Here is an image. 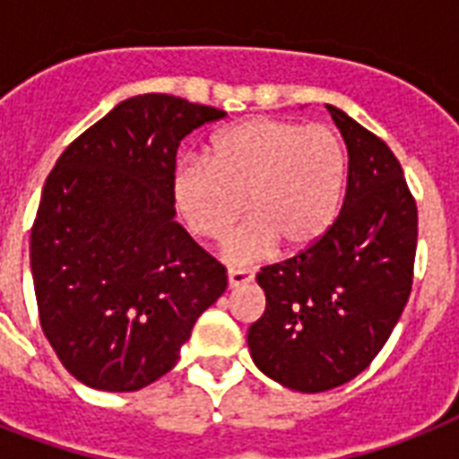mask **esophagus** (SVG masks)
Instances as JSON below:
<instances>
[{
	"label": "esophagus",
	"instance_id": "esophagus-1",
	"mask_svg": "<svg viewBox=\"0 0 459 459\" xmlns=\"http://www.w3.org/2000/svg\"><path fill=\"white\" fill-rule=\"evenodd\" d=\"M252 273L247 269H229V286L238 288L245 286V283H250Z\"/></svg>",
	"mask_w": 459,
	"mask_h": 459
}]
</instances>
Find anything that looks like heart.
Segmentation results:
<instances>
[{"label":"heart","instance_id":"heart-1","mask_svg":"<svg viewBox=\"0 0 459 459\" xmlns=\"http://www.w3.org/2000/svg\"><path fill=\"white\" fill-rule=\"evenodd\" d=\"M345 173V150L331 128L257 117L219 133L209 159H180L173 200L209 240L229 236L247 207L252 219L223 247L230 262L245 264L279 245L305 252L319 243L341 209Z\"/></svg>","mask_w":459,"mask_h":459}]
</instances>
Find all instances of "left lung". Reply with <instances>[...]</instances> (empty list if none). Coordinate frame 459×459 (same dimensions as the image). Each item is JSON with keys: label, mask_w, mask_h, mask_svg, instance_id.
<instances>
[{"label": "left lung", "mask_w": 459, "mask_h": 459, "mask_svg": "<svg viewBox=\"0 0 459 459\" xmlns=\"http://www.w3.org/2000/svg\"><path fill=\"white\" fill-rule=\"evenodd\" d=\"M326 109L348 147L341 214L314 247L257 273L266 309L247 331L257 369L300 393L369 367L405 309L417 252V204L391 147Z\"/></svg>", "instance_id": "left-lung-1"}]
</instances>
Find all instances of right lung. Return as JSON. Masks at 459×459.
Segmentation results:
<instances>
[{
  "label": "right lung",
  "instance_id": "right-lung-1",
  "mask_svg": "<svg viewBox=\"0 0 459 459\" xmlns=\"http://www.w3.org/2000/svg\"><path fill=\"white\" fill-rule=\"evenodd\" d=\"M226 111L173 95L124 100L47 176L30 233L39 324L68 374L109 393L176 367L226 269L176 221L180 140Z\"/></svg>",
  "mask_w": 459,
  "mask_h": 459
}]
</instances>
